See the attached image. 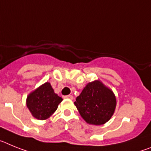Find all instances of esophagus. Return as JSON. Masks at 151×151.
I'll list each match as a JSON object with an SVG mask.
<instances>
[{"label": "esophagus", "instance_id": "34e87169", "mask_svg": "<svg viewBox=\"0 0 151 151\" xmlns=\"http://www.w3.org/2000/svg\"><path fill=\"white\" fill-rule=\"evenodd\" d=\"M64 98H65V99H74V96H73L72 95H68V96H64Z\"/></svg>", "mask_w": 151, "mask_h": 151}]
</instances>
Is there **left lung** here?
<instances>
[{"instance_id": "1", "label": "left lung", "mask_w": 151, "mask_h": 151, "mask_svg": "<svg viewBox=\"0 0 151 151\" xmlns=\"http://www.w3.org/2000/svg\"><path fill=\"white\" fill-rule=\"evenodd\" d=\"M81 117L86 123L101 125L112 118L116 98L111 89L96 80L86 84L74 102Z\"/></svg>"}]
</instances>
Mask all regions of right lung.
Returning a JSON list of instances; mask_svg holds the SVG:
<instances>
[{"mask_svg":"<svg viewBox=\"0 0 151 151\" xmlns=\"http://www.w3.org/2000/svg\"><path fill=\"white\" fill-rule=\"evenodd\" d=\"M62 100L51 83L45 82L27 96V106L34 118L45 120L53 115Z\"/></svg>","mask_w":151,"mask_h":151,"instance_id":"1","label":"right lung"}]
</instances>
